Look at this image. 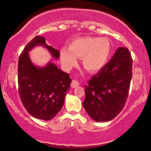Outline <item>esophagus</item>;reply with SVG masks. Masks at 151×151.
I'll return each instance as SVG.
<instances>
[{
	"label": "esophagus",
	"instance_id": "1",
	"mask_svg": "<svg viewBox=\"0 0 151 151\" xmlns=\"http://www.w3.org/2000/svg\"><path fill=\"white\" fill-rule=\"evenodd\" d=\"M78 86H79V82H78L77 80H72L71 84V86L72 88H76Z\"/></svg>",
	"mask_w": 151,
	"mask_h": 151
}]
</instances>
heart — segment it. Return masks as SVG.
Segmentation results:
<instances>
[{
  "label": "heart",
  "mask_w": 151,
  "mask_h": 151,
  "mask_svg": "<svg viewBox=\"0 0 151 151\" xmlns=\"http://www.w3.org/2000/svg\"><path fill=\"white\" fill-rule=\"evenodd\" d=\"M111 51V43L106 38H79L70 43L69 49H62L60 59L64 67L69 69L77 64L76 58H82L86 69L97 71L106 65Z\"/></svg>",
  "instance_id": "heart-1"
}]
</instances>
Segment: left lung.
I'll use <instances>...</instances> for the list:
<instances>
[{"label": "left lung", "mask_w": 151, "mask_h": 151, "mask_svg": "<svg viewBox=\"0 0 151 151\" xmlns=\"http://www.w3.org/2000/svg\"><path fill=\"white\" fill-rule=\"evenodd\" d=\"M133 60L129 49L119 47L85 85L83 106L96 122L115 118L124 106L132 78Z\"/></svg>", "instance_id": "8db88e82"}]
</instances>
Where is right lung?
<instances>
[{
    "label": "right lung",
    "mask_w": 151,
    "mask_h": 151,
    "mask_svg": "<svg viewBox=\"0 0 151 151\" xmlns=\"http://www.w3.org/2000/svg\"><path fill=\"white\" fill-rule=\"evenodd\" d=\"M37 46L45 47L53 58H60L59 51L47 45L44 37H35L26 45L18 60V91L22 104L32 116L48 121L63 106L71 79L51 61L44 67L35 65L29 52Z\"/></svg>",
    "instance_id": "right-lung-1"
}]
</instances>
